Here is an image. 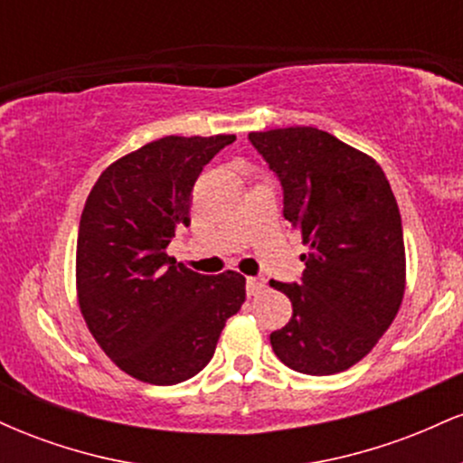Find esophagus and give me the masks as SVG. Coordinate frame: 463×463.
Instances as JSON below:
<instances>
[{"mask_svg":"<svg viewBox=\"0 0 463 463\" xmlns=\"http://www.w3.org/2000/svg\"><path fill=\"white\" fill-rule=\"evenodd\" d=\"M246 291H248V296H259L261 291H265V280L263 279H248Z\"/></svg>","mask_w":463,"mask_h":463,"instance_id":"esophagus-1","label":"esophagus"}]
</instances>
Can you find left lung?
<instances>
[{
	"instance_id": "left-lung-1",
	"label": "left lung",
	"mask_w": 463,
	"mask_h": 463,
	"mask_svg": "<svg viewBox=\"0 0 463 463\" xmlns=\"http://www.w3.org/2000/svg\"><path fill=\"white\" fill-rule=\"evenodd\" d=\"M248 139L283 184V215L302 235V283H276L291 320L269 335L287 368L324 376L361 361L405 296L401 211L374 158L328 132L291 126Z\"/></svg>"
}]
</instances>
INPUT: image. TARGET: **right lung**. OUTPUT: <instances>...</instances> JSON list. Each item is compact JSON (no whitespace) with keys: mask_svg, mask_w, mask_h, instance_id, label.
Listing matches in <instances>:
<instances>
[{"mask_svg":"<svg viewBox=\"0 0 463 463\" xmlns=\"http://www.w3.org/2000/svg\"><path fill=\"white\" fill-rule=\"evenodd\" d=\"M235 135L163 137L117 158L80 217L76 291L89 331L132 379L176 385L213 357L226 320L246 300V279L204 276L167 246L189 226L202 167Z\"/></svg>","mask_w":463,"mask_h":463,"instance_id":"right-lung-1","label":"right lung"}]
</instances>
